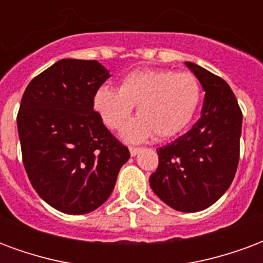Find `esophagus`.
Here are the masks:
<instances>
[{
  "instance_id": "esophagus-1",
  "label": "esophagus",
  "mask_w": 263,
  "mask_h": 263,
  "mask_svg": "<svg viewBox=\"0 0 263 263\" xmlns=\"http://www.w3.org/2000/svg\"><path fill=\"white\" fill-rule=\"evenodd\" d=\"M128 150H130V156H132V157H135V156H137V154L140 153V148H139V147H130Z\"/></svg>"
}]
</instances>
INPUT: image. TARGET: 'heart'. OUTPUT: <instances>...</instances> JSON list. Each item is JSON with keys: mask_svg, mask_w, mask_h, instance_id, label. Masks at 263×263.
<instances>
[{"mask_svg": "<svg viewBox=\"0 0 263 263\" xmlns=\"http://www.w3.org/2000/svg\"><path fill=\"white\" fill-rule=\"evenodd\" d=\"M202 100L198 78L177 73L170 69H141L126 75L119 90L99 87L93 96V109L107 127L119 130L137 106L139 117L123 130V139L137 143L154 133L168 139L191 124Z\"/></svg>", "mask_w": 263, "mask_h": 263, "instance_id": "heart-1", "label": "heart"}]
</instances>
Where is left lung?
<instances>
[{
    "label": "left lung",
    "mask_w": 263,
    "mask_h": 263,
    "mask_svg": "<svg viewBox=\"0 0 263 263\" xmlns=\"http://www.w3.org/2000/svg\"><path fill=\"white\" fill-rule=\"evenodd\" d=\"M184 63L205 92L201 117L185 135L158 148L150 187L173 210L198 212L217 202L235 177L242 113L224 79L197 63Z\"/></svg>",
    "instance_id": "8db88e82"
}]
</instances>
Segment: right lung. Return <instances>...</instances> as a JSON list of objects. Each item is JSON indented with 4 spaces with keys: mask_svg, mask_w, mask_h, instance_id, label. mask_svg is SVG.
Instances as JSON below:
<instances>
[{
    "mask_svg": "<svg viewBox=\"0 0 263 263\" xmlns=\"http://www.w3.org/2000/svg\"><path fill=\"white\" fill-rule=\"evenodd\" d=\"M110 78L98 61L61 59L25 89L16 117L33 190L58 211L82 215L105 204L130 158L93 109Z\"/></svg>",
    "mask_w": 263,
    "mask_h": 263,
    "instance_id": "1",
    "label": "right lung"
}]
</instances>
